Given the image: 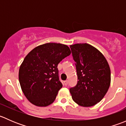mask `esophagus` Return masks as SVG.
<instances>
[{"label":"esophagus","instance_id":"34e87169","mask_svg":"<svg viewBox=\"0 0 126 126\" xmlns=\"http://www.w3.org/2000/svg\"><path fill=\"white\" fill-rule=\"evenodd\" d=\"M68 80H65L64 82V84L65 86H66L67 85H68Z\"/></svg>","mask_w":126,"mask_h":126}]
</instances>
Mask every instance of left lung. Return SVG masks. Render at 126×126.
Segmentation results:
<instances>
[{
    "label": "left lung",
    "mask_w": 126,
    "mask_h": 126,
    "mask_svg": "<svg viewBox=\"0 0 126 126\" xmlns=\"http://www.w3.org/2000/svg\"><path fill=\"white\" fill-rule=\"evenodd\" d=\"M76 62L78 82L69 91L80 106L91 107L99 102L110 85L111 72L106 58L98 49L87 43L70 46Z\"/></svg>",
    "instance_id": "8db88e82"
}]
</instances>
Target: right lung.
Returning a JSON list of instances; mask_svg holds the SVG:
<instances>
[{
	"mask_svg": "<svg viewBox=\"0 0 126 126\" xmlns=\"http://www.w3.org/2000/svg\"><path fill=\"white\" fill-rule=\"evenodd\" d=\"M71 53L65 44L49 43L36 47L26 55L20 66L19 80L29 102L38 107L54 102L63 86L57 66Z\"/></svg>",
	"mask_w": 126,
	"mask_h": 126,
	"instance_id": "add662e5",
	"label": "right lung"
}]
</instances>
